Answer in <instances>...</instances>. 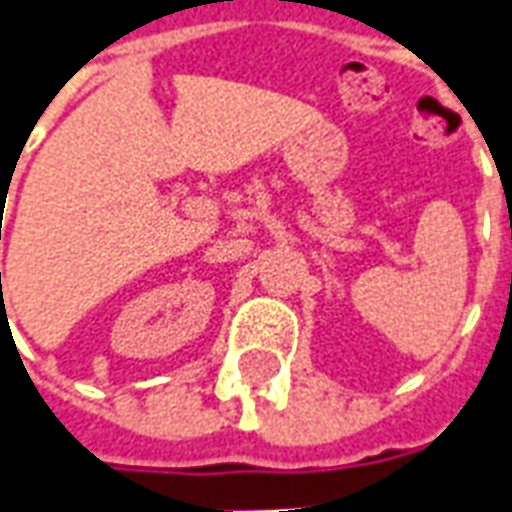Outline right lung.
<instances>
[{"instance_id":"obj_1","label":"right lung","mask_w":512,"mask_h":512,"mask_svg":"<svg viewBox=\"0 0 512 512\" xmlns=\"http://www.w3.org/2000/svg\"><path fill=\"white\" fill-rule=\"evenodd\" d=\"M0 277H2V274H0Z\"/></svg>"}]
</instances>
